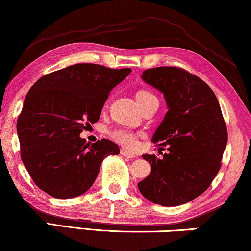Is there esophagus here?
<instances>
[{"label": "esophagus", "instance_id": "34e87169", "mask_svg": "<svg viewBox=\"0 0 251 251\" xmlns=\"http://www.w3.org/2000/svg\"><path fill=\"white\" fill-rule=\"evenodd\" d=\"M121 154H122L123 156L129 157V159H133V157H136V154L130 153V152H128V151H126V150H121Z\"/></svg>", "mask_w": 251, "mask_h": 251}]
</instances>
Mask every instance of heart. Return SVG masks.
Instances as JSON below:
<instances>
[{"label":"heart","instance_id":"obj_1","mask_svg":"<svg viewBox=\"0 0 251 251\" xmlns=\"http://www.w3.org/2000/svg\"><path fill=\"white\" fill-rule=\"evenodd\" d=\"M156 98L152 92L146 91V90H140L137 92L136 99L139 102V105L142 106L144 102H146L150 99ZM111 136L114 138L116 142L121 144V145L128 147V149H133L137 145V136L132 131H130L128 129L125 128H118L114 129L111 132Z\"/></svg>","mask_w":251,"mask_h":251}]
</instances>
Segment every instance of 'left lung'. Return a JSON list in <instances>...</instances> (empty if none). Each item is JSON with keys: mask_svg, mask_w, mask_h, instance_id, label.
<instances>
[{"mask_svg": "<svg viewBox=\"0 0 251 251\" xmlns=\"http://www.w3.org/2000/svg\"><path fill=\"white\" fill-rule=\"evenodd\" d=\"M147 84L160 90L168 112L152 142L167 147L162 159L144 154L151 173L138 183L147 200L164 207L187 203L201 195L221 169L227 129L210 87L179 67L143 72Z\"/></svg>", "mask_w": 251, "mask_h": 251, "instance_id": "8db88e82", "label": "left lung"}]
</instances>
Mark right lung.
Masks as SVG:
<instances>
[{"instance_id":"obj_1","label":"right lung","mask_w":251,"mask_h":251,"mask_svg":"<svg viewBox=\"0 0 251 251\" xmlns=\"http://www.w3.org/2000/svg\"><path fill=\"white\" fill-rule=\"evenodd\" d=\"M130 72L75 64L29 89L17 132L23 163L37 187L57 199L78 197L95 183L102 160L120 153L111 140L90 145L80 133L98 121L109 92Z\"/></svg>"}]
</instances>
